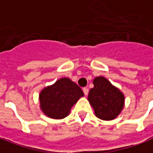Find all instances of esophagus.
<instances>
[{"instance_id":"34e87169","label":"esophagus","mask_w":153,"mask_h":153,"mask_svg":"<svg viewBox=\"0 0 153 153\" xmlns=\"http://www.w3.org/2000/svg\"><path fill=\"white\" fill-rule=\"evenodd\" d=\"M83 91H84V93H85V95H87L88 93H89V90H88L87 88H84V89H83Z\"/></svg>"}]
</instances>
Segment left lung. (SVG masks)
<instances>
[{"mask_svg":"<svg viewBox=\"0 0 153 153\" xmlns=\"http://www.w3.org/2000/svg\"><path fill=\"white\" fill-rule=\"evenodd\" d=\"M94 88L90 89L88 100L94 115L103 120H112L120 115L125 106V95L103 76L94 78Z\"/></svg>","mask_w":153,"mask_h":153,"instance_id":"left-lung-1","label":"left lung"}]
</instances>
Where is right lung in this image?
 I'll return each mask as SVG.
<instances>
[{"label": "right lung", "mask_w": 153, "mask_h": 153, "mask_svg": "<svg viewBox=\"0 0 153 153\" xmlns=\"http://www.w3.org/2000/svg\"><path fill=\"white\" fill-rule=\"evenodd\" d=\"M84 96L80 88L68 78H61L48 85L39 94L40 109L52 119H63L68 116L77 101Z\"/></svg>", "instance_id": "obj_1"}]
</instances>
